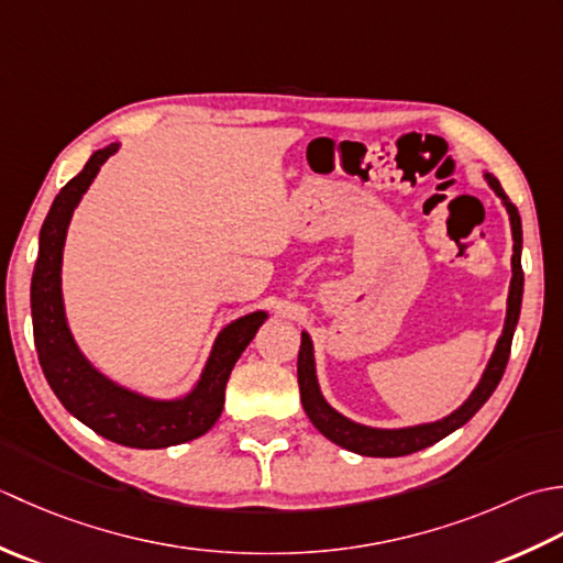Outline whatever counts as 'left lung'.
I'll return each instance as SVG.
<instances>
[{
  "label": "left lung",
  "mask_w": 563,
  "mask_h": 563,
  "mask_svg": "<svg viewBox=\"0 0 563 563\" xmlns=\"http://www.w3.org/2000/svg\"><path fill=\"white\" fill-rule=\"evenodd\" d=\"M486 179L493 187V191H496L503 199V203H506V209L510 213V228H512L515 245H512V279H510V294H508L506 328H503V335L498 340L496 352H493L486 372H484V376H481V384L474 388V394L468 396V400L462 408L454 410L452 416H446L438 422H428V426L404 428V430L364 428V426H357V422L347 420L345 416H340L338 410H332L325 404V398L320 396L318 378H316V364H313V345H311V338L303 332L301 350H298V388H301V404H303L306 416L311 418L318 432L325 434L330 442H335L340 446H345V450L364 454V456H406V454L426 450V446L440 442L450 432L462 428L464 422H468L476 416L478 408L490 398V394L496 391V386L503 378V372H506V366H508L512 332H515V325H518L520 306H522V284H525V274H522V265H520L522 223H520L518 209H515V203L508 199V194L503 191L500 181L493 175H486Z\"/></svg>",
  "instance_id": "obj_1"
}]
</instances>
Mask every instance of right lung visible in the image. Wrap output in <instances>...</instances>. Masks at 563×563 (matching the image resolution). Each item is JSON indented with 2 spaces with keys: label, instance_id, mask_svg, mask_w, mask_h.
<instances>
[{
  "label": "right lung",
  "instance_id": "1",
  "mask_svg": "<svg viewBox=\"0 0 563 563\" xmlns=\"http://www.w3.org/2000/svg\"><path fill=\"white\" fill-rule=\"evenodd\" d=\"M119 151L111 143L89 157L85 169L57 194L41 228L38 260L31 279L33 342L41 369L57 400L101 438L135 450H163L201 438L221 418L225 384L240 354L255 338L267 313L255 311L233 320L218 335L213 352L194 391L179 400H153L121 388L91 366L77 350L65 320L60 265L65 233L75 206L97 177L99 167Z\"/></svg>",
  "mask_w": 563,
  "mask_h": 563
}]
</instances>
